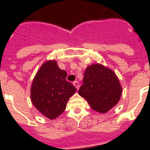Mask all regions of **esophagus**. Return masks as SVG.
<instances>
[{
  "mask_svg": "<svg viewBox=\"0 0 150 150\" xmlns=\"http://www.w3.org/2000/svg\"><path fill=\"white\" fill-rule=\"evenodd\" d=\"M73 84H74V86H75V88H76L77 89H79V83H78V81H74Z\"/></svg>",
  "mask_w": 150,
  "mask_h": 150,
  "instance_id": "34e87169",
  "label": "esophagus"
}]
</instances>
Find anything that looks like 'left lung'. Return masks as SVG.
<instances>
[{"label": "left lung", "mask_w": 150, "mask_h": 150, "mask_svg": "<svg viewBox=\"0 0 150 150\" xmlns=\"http://www.w3.org/2000/svg\"><path fill=\"white\" fill-rule=\"evenodd\" d=\"M121 93V83L112 69L99 64L86 67L78 94L92 110L106 113L119 101Z\"/></svg>", "instance_id": "left-lung-1"}]
</instances>
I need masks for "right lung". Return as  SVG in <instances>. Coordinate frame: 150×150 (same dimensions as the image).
I'll use <instances>...</instances> for the list:
<instances>
[{
    "mask_svg": "<svg viewBox=\"0 0 150 150\" xmlns=\"http://www.w3.org/2000/svg\"><path fill=\"white\" fill-rule=\"evenodd\" d=\"M67 73L54 60L40 67L31 86V100L35 108L50 119H55L65 110L69 98L76 92L67 81Z\"/></svg>",
    "mask_w": 150,
    "mask_h": 150,
    "instance_id": "1",
    "label": "right lung"
}]
</instances>
